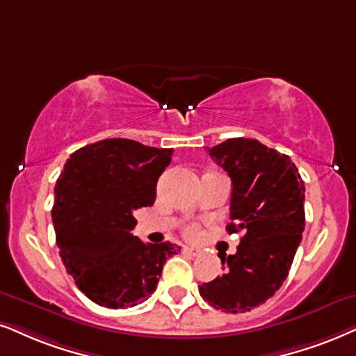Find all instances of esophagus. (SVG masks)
I'll list each match as a JSON object with an SVG mask.
<instances>
[{
	"label": "esophagus",
	"instance_id": "esophagus-1",
	"mask_svg": "<svg viewBox=\"0 0 356 356\" xmlns=\"http://www.w3.org/2000/svg\"><path fill=\"white\" fill-rule=\"evenodd\" d=\"M184 251H186L187 254L193 256V258H195V256H200L202 254L199 248H193V246H184Z\"/></svg>",
	"mask_w": 356,
	"mask_h": 356
}]
</instances>
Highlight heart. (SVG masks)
Listing matches in <instances>:
<instances>
[{
    "mask_svg": "<svg viewBox=\"0 0 356 356\" xmlns=\"http://www.w3.org/2000/svg\"><path fill=\"white\" fill-rule=\"evenodd\" d=\"M186 235L191 236V238L197 236V235H199V228H197L195 225H191V227L186 228Z\"/></svg>",
    "mask_w": 356,
    "mask_h": 356,
    "instance_id": "heart-1",
    "label": "heart"
}]
</instances>
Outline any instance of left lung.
<instances>
[{"mask_svg": "<svg viewBox=\"0 0 356 356\" xmlns=\"http://www.w3.org/2000/svg\"><path fill=\"white\" fill-rule=\"evenodd\" d=\"M207 151L232 179L227 232L243 236L235 254L220 258L225 274L199 292L215 309L250 312L273 298L289 274L305 227L304 181L289 156L256 139H227Z\"/></svg>", "mask_w": 356, "mask_h": 356, "instance_id": "obj_1", "label": "left lung"}]
</instances>
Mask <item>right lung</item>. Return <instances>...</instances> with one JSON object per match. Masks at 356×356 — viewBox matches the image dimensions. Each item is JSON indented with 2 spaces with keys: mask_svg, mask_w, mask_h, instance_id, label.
Masks as SVG:
<instances>
[{
  "mask_svg": "<svg viewBox=\"0 0 356 356\" xmlns=\"http://www.w3.org/2000/svg\"><path fill=\"white\" fill-rule=\"evenodd\" d=\"M172 149L133 139H103L70 154L57 179L52 222L67 273L93 302L124 309L156 291L181 246L131 235L134 210L151 207Z\"/></svg>",
  "mask_w": 356,
  "mask_h": 356,
  "instance_id": "right-lung-1",
  "label": "right lung"
}]
</instances>
